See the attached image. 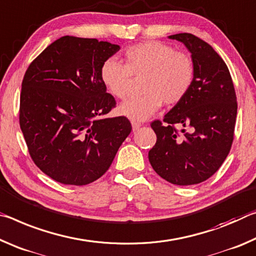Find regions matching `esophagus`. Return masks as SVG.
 I'll use <instances>...</instances> for the list:
<instances>
[{"label": "esophagus", "mask_w": 256, "mask_h": 256, "mask_svg": "<svg viewBox=\"0 0 256 256\" xmlns=\"http://www.w3.org/2000/svg\"><path fill=\"white\" fill-rule=\"evenodd\" d=\"M132 130L135 132V130H137L138 128L140 127V122H138V121H132Z\"/></svg>", "instance_id": "esophagus-1"}]
</instances>
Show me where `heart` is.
<instances>
[{
  "mask_svg": "<svg viewBox=\"0 0 256 256\" xmlns=\"http://www.w3.org/2000/svg\"><path fill=\"white\" fill-rule=\"evenodd\" d=\"M124 64L108 58L100 66L104 87L116 98L129 93L132 76H144L143 95L129 98L119 106L121 116L132 121H144L158 111L162 103L177 106L190 93L195 78V66L190 54L172 46L150 40L135 44L124 53Z\"/></svg>",
  "mask_w": 256,
  "mask_h": 256,
  "instance_id": "heart-1",
  "label": "heart"
}]
</instances>
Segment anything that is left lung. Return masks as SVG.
<instances>
[{"instance_id":"1","label":"left lung","mask_w":256,"mask_h":256,"mask_svg":"<svg viewBox=\"0 0 256 256\" xmlns=\"http://www.w3.org/2000/svg\"><path fill=\"white\" fill-rule=\"evenodd\" d=\"M192 53L195 78L190 93L150 127L156 143L148 152L154 171L174 185H196L214 174L229 154L237 98L227 64L211 45L192 34L169 36ZM182 126V134L175 128ZM188 132H186V129Z\"/></svg>"}]
</instances>
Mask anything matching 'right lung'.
<instances>
[{"label": "right lung", "mask_w": 256, "mask_h": 256, "mask_svg": "<svg viewBox=\"0 0 256 256\" xmlns=\"http://www.w3.org/2000/svg\"><path fill=\"white\" fill-rule=\"evenodd\" d=\"M119 45L64 36L24 76L19 122L29 154L50 178L82 186L106 172L132 132L126 116L104 118L116 108L100 70Z\"/></svg>", "instance_id": "add662e5"}]
</instances>
